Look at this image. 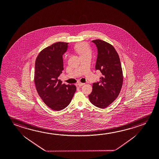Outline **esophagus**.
I'll list each match as a JSON object with an SVG mask.
<instances>
[{
  "mask_svg": "<svg viewBox=\"0 0 159 159\" xmlns=\"http://www.w3.org/2000/svg\"><path fill=\"white\" fill-rule=\"evenodd\" d=\"M77 85H78V86H83L84 85V83H78L77 84Z\"/></svg>",
  "mask_w": 159,
  "mask_h": 159,
  "instance_id": "34e87169",
  "label": "esophagus"
}]
</instances>
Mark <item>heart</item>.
<instances>
[{"label": "heart", "mask_w": 159, "mask_h": 159, "mask_svg": "<svg viewBox=\"0 0 159 159\" xmlns=\"http://www.w3.org/2000/svg\"><path fill=\"white\" fill-rule=\"evenodd\" d=\"M76 52L78 53L79 56L87 54H91L90 48L85 43H80L76 45L75 47Z\"/></svg>", "instance_id": "1"}]
</instances>
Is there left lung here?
I'll return each mask as SVG.
<instances>
[{
	"instance_id": "obj_1",
	"label": "left lung",
	"mask_w": 159,
	"mask_h": 159,
	"mask_svg": "<svg viewBox=\"0 0 159 159\" xmlns=\"http://www.w3.org/2000/svg\"><path fill=\"white\" fill-rule=\"evenodd\" d=\"M98 49L95 69L102 73L99 82L93 84L89 95L91 104L104 109L111 104L120 93L123 83L120 58L114 47L100 39L92 41Z\"/></svg>"
}]
</instances>
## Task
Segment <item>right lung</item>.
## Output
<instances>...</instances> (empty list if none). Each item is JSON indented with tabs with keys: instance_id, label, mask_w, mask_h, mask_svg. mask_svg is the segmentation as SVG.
Segmentation results:
<instances>
[{
	"instance_id": "1",
	"label": "right lung",
	"mask_w": 159,
	"mask_h": 159,
	"mask_svg": "<svg viewBox=\"0 0 159 159\" xmlns=\"http://www.w3.org/2000/svg\"><path fill=\"white\" fill-rule=\"evenodd\" d=\"M68 44L57 42L43 50L35 64L34 82L38 93L48 107L55 111L65 109L73 99L76 88L58 79L64 70L63 55Z\"/></svg>"
}]
</instances>
